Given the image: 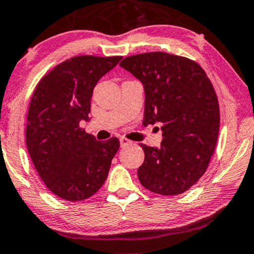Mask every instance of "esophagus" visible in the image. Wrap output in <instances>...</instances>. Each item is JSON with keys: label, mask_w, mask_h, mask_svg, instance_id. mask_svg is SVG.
I'll return each mask as SVG.
<instances>
[{"label": "esophagus", "mask_w": 254, "mask_h": 254, "mask_svg": "<svg viewBox=\"0 0 254 254\" xmlns=\"http://www.w3.org/2000/svg\"><path fill=\"white\" fill-rule=\"evenodd\" d=\"M120 142H121V146L122 147H125V146L131 145V144H132V142H131L130 139H127V138H125V137H122L121 139H120Z\"/></svg>", "instance_id": "1"}]
</instances>
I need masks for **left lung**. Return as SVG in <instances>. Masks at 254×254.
Wrapping results in <instances>:
<instances>
[{"instance_id":"1","label":"left lung","mask_w":254,"mask_h":254,"mask_svg":"<svg viewBox=\"0 0 254 254\" xmlns=\"http://www.w3.org/2000/svg\"><path fill=\"white\" fill-rule=\"evenodd\" d=\"M121 66L144 84L143 124H162L159 149L139 144L140 184L162 195L188 191L206 171L219 133V103L204 69L194 61L162 51L125 57Z\"/></svg>"}]
</instances>
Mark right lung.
Segmentation results:
<instances>
[{"instance_id": "add662e5", "label": "right lung", "mask_w": 254, "mask_h": 254, "mask_svg": "<svg viewBox=\"0 0 254 254\" xmlns=\"http://www.w3.org/2000/svg\"><path fill=\"white\" fill-rule=\"evenodd\" d=\"M122 56H75L57 64L35 88L29 104L25 142L35 169L49 190L68 201L94 195L107 181L120 149L112 137L98 142L79 127L102 76Z\"/></svg>"}]
</instances>
